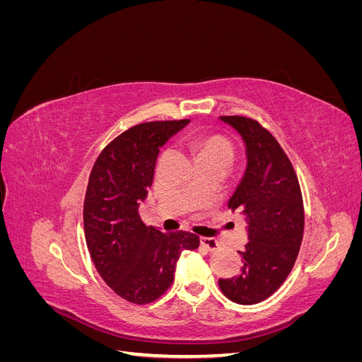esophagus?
Returning <instances> with one entry per match:
<instances>
[{
    "label": "esophagus",
    "instance_id": "34e87169",
    "mask_svg": "<svg viewBox=\"0 0 362 362\" xmlns=\"http://www.w3.org/2000/svg\"><path fill=\"white\" fill-rule=\"evenodd\" d=\"M199 242H201V246L205 247L208 252H216V250H218V247H221V245H218L214 238L201 237Z\"/></svg>",
    "mask_w": 362,
    "mask_h": 362
}]
</instances>
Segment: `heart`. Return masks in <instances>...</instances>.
Masks as SVG:
<instances>
[{"label": "heart", "instance_id": "heart-1", "mask_svg": "<svg viewBox=\"0 0 362 362\" xmlns=\"http://www.w3.org/2000/svg\"><path fill=\"white\" fill-rule=\"evenodd\" d=\"M198 157H216L226 161L233 160V146L229 141L221 136L202 137L194 144Z\"/></svg>", "mask_w": 362, "mask_h": 362}]
</instances>
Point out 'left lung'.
<instances>
[{"mask_svg":"<svg viewBox=\"0 0 362 362\" xmlns=\"http://www.w3.org/2000/svg\"><path fill=\"white\" fill-rule=\"evenodd\" d=\"M242 137L246 168L228 208L246 218L249 243L238 275L218 279L229 300L254 305L275 293L291 272L303 237V202L298 177L276 139L257 120L221 116Z\"/></svg>","mask_w":362,"mask_h":362,"instance_id":"1","label":"left lung"}]
</instances>
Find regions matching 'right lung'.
Wrapping results in <instances>:
<instances>
[{
    "label": "right lung",
    "mask_w": 362,
    "mask_h": 362,
    "mask_svg": "<svg viewBox=\"0 0 362 362\" xmlns=\"http://www.w3.org/2000/svg\"><path fill=\"white\" fill-rule=\"evenodd\" d=\"M189 119L127 129L95 161L84 199V233L93 264L120 298L137 305L158 299L184 250L199 246L187 231L163 233L141 222L139 206L154 181L160 148Z\"/></svg>",
    "instance_id": "right-lung-1"
}]
</instances>
